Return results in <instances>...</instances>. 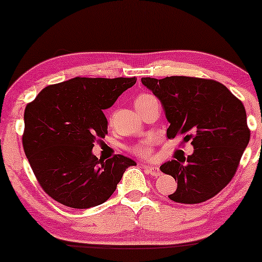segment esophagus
<instances>
[{
  "label": "esophagus",
  "instance_id": "1",
  "mask_svg": "<svg viewBox=\"0 0 262 262\" xmlns=\"http://www.w3.org/2000/svg\"><path fill=\"white\" fill-rule=\"evenodd\" d=\"M143 168H144V169L146 170V173H149L150 175H152V177H160V175H162V173H161V170H160L159 167L144 166Z\"/></svg>",
  "mask_w": 262,
  "mask_h": 262
}]
</instances>
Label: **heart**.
I'll return each instance as SVG.
<instances>
[{"label": "heart", "mask_w": 262, "mask_h": 262, "mask_svg": "<svg viewBox=\"0 0 262 262\" xmlns=\"http://www.w3.org/2000/svg\"><path fill=\"white\" fill-rule=\"evenodd\" d=\"M150 98H154V96L150 94H141L137 99H136V102H135L136 106H138L139 103H143L144 101H146V100H149ZM151 145H152V139H146L145 142L141 143V144L135 145L134 148H132V151H134L136 155L148 159V157L151 156Z\"/></svg>", "instance_id": "obj_1"}]
</instances>
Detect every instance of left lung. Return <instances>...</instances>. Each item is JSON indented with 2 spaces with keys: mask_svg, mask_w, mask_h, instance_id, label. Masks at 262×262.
Segmentation results:
<instances>
[{
  "mask_svg": "<svg viewBox=\"0 0 262 262\" xmlns=\"http://www.w3.org/2000/svg\"><path fill=\"white\" fill-rule=\"evenodd\" d=\"M162 103L169 127L167 137L191 142L193 154L160 167L178 180L168 195L175 203L199 204L218 194L234 178L250 139L245 106L221 82L199 77H143ZM186 162L185 163L184 161Z\"/></svg>",
  "mask_w": 262,
  "mask_h": 262,
  "instance_id": "8db88e82",
  "label": "left lung"
}]
</instances>
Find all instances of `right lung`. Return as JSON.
<instances>
[{
  "label": "right lung",
  "mask_w": 262,
  "mask_h": 262,
  "mask_svg": "<svg viewBox=\"0 0 262 262\" xmlns=\"http://www.w3.org/2000/svg\"><path fill=\"white\" fill-rule=\"evenodd\" d=\"M136 77H75L50 84L25 108L23 145L39 185L53 200L73 209L105 203L134 160L93 155L107 135L103 110L132 87Z\"/></svg>",
  "instance_id": "1"
}]
</instances>
